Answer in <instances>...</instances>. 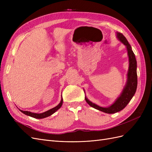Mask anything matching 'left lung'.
Listing matches in <instances>:
<instances>
[{"instance_id": "1", "label": "left lung", "mask_w": 152, "mask_h": 152, "mask_svg": "<svg viewBox=\"0 0 152 152\" xmlns=\"http://www.w3.org/2000/svg\"><path fill=\"white\" fill-rule=\"evenodd\" d=\"M117 37L121 42L126 45L127 50V54L129 57V69L127 72V79L126 84L120 96L115 100L111 106L108 107H99L95 103H93L89 101L86 97L85 99L86 102L91 107L98 110L99 111L107 113H115L119 111H121L125 108L127 104L129 103L131 99L134 96L137 89V62L135 55L133 53L131 45L129 44L126 38L122 34L117 32Z\"/></svg>"}]
</instances>
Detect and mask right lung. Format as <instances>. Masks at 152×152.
<instances>
[{
    "label": "right lung",
    "mask_w": 152,
    "mask_h": 152,
    "mask_svg": "<svg viewBox=\"0 0 152 152\" xmlns=\"http://www.w3.org/2000/svg\"><path fill=\"white\" fill-rule=\"evenodd\" d=\"M63 98H61V100L60 103H59L56 106V107H55L53 108L50 109V110H48V111L45 112H43V113H32V112H28V111H23V110H20L23 113L26 115L30 116L31 117H34V118H44L48 117H49L50 115H51L52 114H53L54 112H56L58 110H59V108H60L62 106V104H63Z\"/></svg>",
    "instance_id": "add662e5"
}]
</instances>
